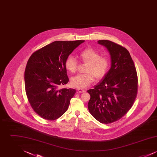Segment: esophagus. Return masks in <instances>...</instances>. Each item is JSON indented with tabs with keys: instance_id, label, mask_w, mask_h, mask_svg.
<instances>
[{
	"instance_id": "obj_1",
	"label": "esophagus",
	"mask_w": 157,
	"mask_h": 157,
	"mask_svg": "<svg viewBox=\"0 0 157 157\" xmlns=\"http://www.w3.org/2000/svg\"><path fill=\"white\" fill-rule=\"evenodd\" d=\"M78 91L79 93H83V92H85L86 90H82V89H78Z\"/></svg>"
}]
</instances>
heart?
I'll return each mask as SVG.
<instances>
[{"label": "heart", "mask_w": 157, "mask_h": 157, "mask_svg": "<svg viewBox=\"0 0 157 157\" xmlns=\"http://www.w3.org/2000/svg\"><path fill=\"white\" fill-rule=\"evenodd\" d=\"M79 56L84 63H88L85 69L86 74L72 78L71 84L76 88L85 89L94 82L95 77L98 79H101L106 75L109 67V60L104 56H101L100 53L92 48L83 49ZM65 65L72 73H75L78 69V61L73 56H67Z\"/></svg>", "instance_id": "heart-1"}]
</instances>
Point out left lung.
<instances>
[{
	"mask_svg": "<svg viewBox=\"0 0 157 157\" xmlns=\"http://www.w3.org/2000/svg\"><path fill=\"white\" fill-rule=\"evenodd\" d=\"M109 53L111 66L101 82L88 90L90 114L102 124L123 117L131 108L138 92L134 63L127 49L108 40L98 41Z\"/></svg>",
	"mask_w": 157,
	"mask_h": 157,
	"instance_id": "obj_1",
	"label": "left lung"
}]
</instances>
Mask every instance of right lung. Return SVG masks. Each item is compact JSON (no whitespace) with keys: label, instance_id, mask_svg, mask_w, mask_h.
I'll return each mask as SVG.
<instances>
[{"label":"right lung","instance_id":"add662e5","mask_svg":"<svg viewBox=\"0 0 157 157\" xmlns=\"http://www.w3.org/2000/svg\"><path fill=\"white\" fill-rule=\"evenodd\" d=\"M84 41H55L30 56L25 71V90L32 108L42 118L56 120L67 111L76 90L59 89L69 81L65 63Z\"/></svg>","mask_w":157,"mask_h":157}]
</instances>
